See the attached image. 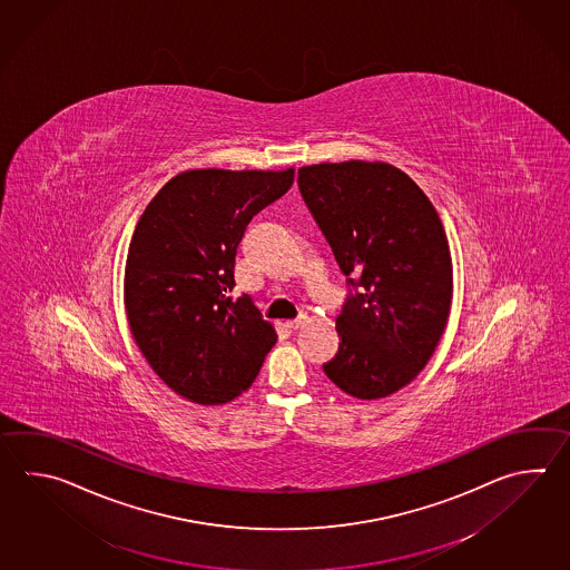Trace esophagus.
I'll list each match as a JSON object with an SVG mask.
<instances>
[{
    "label": "esophagus",
    "instance_id": "34e87169",
    "mask_svg": "<svg viewBox=\"0 0 570 570\" xmlns=\"http://www.w3.org/2000/svg\"><path fill=\"white\" fill-rule=\"evenodd\" d=\"M304 316H298V318H292V321H286V326L288 328H298V326L303 325Z\"/></svg>",
    "mask_w": 570,
    "mask_h": 570
}]
</instances>
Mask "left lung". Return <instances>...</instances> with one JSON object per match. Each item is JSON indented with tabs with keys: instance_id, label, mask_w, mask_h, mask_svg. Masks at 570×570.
I'll use <instances>...</instances> for the list:
<instances>
[{
	"instance_id": "left-lung-1",
	"label": "left lung",
	"mask_w": 570,
	"mask_h": 570,
	"mask_svg": "<svg viewBox=\"0 0 570 570\" xmlns=\"http://www.w3.org/2000/svg\"><path fill=\"white\" fill-rule=\"evenodd\" d=\"M298 186L351 294L337 316L326 377L360 400L387 397L429 363L453 301V259L441 217L406 173L387 163L303 166Z\"/></svg>"
}]
</instances>
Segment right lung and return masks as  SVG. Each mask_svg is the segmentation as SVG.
<instances>
[{"label":"right lung","mask_w":570,"mask_h":570,"mask_svg":"<svg viewBox=\"0 0 570 570\" xmlns=\"http://www.w3.org/2000/svg\"><path fill=\"white\" fill-rule=\"evenodd\" d=\"M292 183L294 168L185 170L156 193L131 235L129 331L164 384L195 404L245 392L278 338L247 294L233 303V269L247 223Z\"/></svg>","instance_id":"add662e5"}]
</instances>
